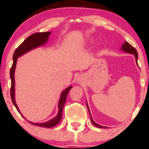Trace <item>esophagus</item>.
<instances>
[{
	"label": "esophagus",
	"instance_id": "esophagus-1",
	"mask_svg": "<svg viewBox=\"0 0 149 149\" xmlns=\"http://www.w3.org/2000/svg\"><path fill=\"white\" fill-rule=\"evenodd\" d=\"M78 81V82H79V81H80V79H78V81Z\"/></svg>",
	"mask_w": 149,
	"mask_h": 149
}]
</instances>
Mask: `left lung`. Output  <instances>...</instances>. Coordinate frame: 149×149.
<instances>
[{"mask_svg":"<svg viewBox=\"0 0 149 149\" xmlns=\"http://www.w3.org/2000/svg\"><path fill=\"white\" fill-rule=\"evenodd\" d=\"M121 49L124 51V52H127V53H129V54H134V56H135L136 58V62L138 64V52L137 51H136V49L134 47H132L131 45H130L129 42H127V41H125L124 43L123 44V45H122V47H121ZM87 108H88V111L89 112V115H90V117H91V122H92V123L95 126H96V127H102V128H104L105 127H103V126L102 125H98V124H97L96 123H95L94 121H93L92 119V117H91V113H90V111H89V107L88 105H87Z\"/></svg>","mask_w":149,"mask_h":149,"instance_id":"1","label":"left lung"}]
</instances>
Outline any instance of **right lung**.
<instances>
[{
	"mask_svg": "<svg viewBox=\"0 0 149 149\" xmlns=\"http://www.w3.org/2000/svg\"><path fill=\"white\" fill-rule=\"evenodd\" d=\"M51 34L50 32H36L34 33L30 36H28L27 38H26L25 40L16 49L15 52L13 54V64L10 70V77H11V100L13 102L14 106H15L16 109L17 110V111L20 113L19 109H18L17 104L15 103V79H14V72H15V69L16 66V63H17V60L18 57L22 56V55L26 54V52H29V51L37 47L41 46L42 45L45 44L47 41L49 36ZM72 88V87L70 86L67 87L66 89H64V91L62 92L61 94L60 99L59 100L58 103V108L59 111L56 117L53 118L52 119H51L50 121H48L47 122L42 123H34L32 122H30V123L32 125H36V126H40V127H54L55 125H56L59 122L61 121L62 119V111H63V107L65 102H66V100L67 95L70 90Z\"/></svg>",
	"mask_w": 149,
	"mask_h": 149,
	"instance_id": "1",
	"label": "right lung"
}]
</instances>
